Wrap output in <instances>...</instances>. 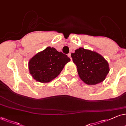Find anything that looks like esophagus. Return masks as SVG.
<instances>
[{
	"mask_svg": "<svg viewBox=\"0 0 126 126\" xmlns=\"http://www.w3.org/2000/svg\"><path fill=\"white\" fill-rule=\"evenodd\" d=\"M68 56L69 57V58H70V59H71V60H72V58H71V53H68Z\"/></svg>",
	"mask_w": 126,
	"mask_h": 126,
	"instance_id": "esophagus-1",
	"label": "esophagus"
}]
</instances>
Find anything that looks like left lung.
Listing matches in <instances>:
<instances>
[{
  "label": "left lung",
  "mask_w": 126,
  "mask_h": 126,
  "mask_svg": "<svg viewBox=\"0 0 126 126\" xmlns=\"http://www.w3.org/2000/svg\"><path fill=\"white\" fill-rule=\"evenodd\" d=\"M71 56L77 66L79 76L86 84L101 82L110 71L108 62L95 52L79 48Z\"/></svg>",
  "instance_id": "left-lung-1"
}]
</instances>
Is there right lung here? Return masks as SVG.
<instances>
[{
  "label": "right lung",
  "mask_w": 126,
  "mask_h": 126,
  "mask_svg": "<svg viewBox=\"0 0 126 126\" xmlns=\"http://www.w3.org/2000/svg\"><path fill=\"white\" fill-rule=\"evenodd\" d=\"M70 61L67 55L49 47L29 60V71L37 81L49 82L59 75L65 64Z\"/></svg>",
  "instance_id": "add662e5"
}]
</instances>
